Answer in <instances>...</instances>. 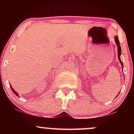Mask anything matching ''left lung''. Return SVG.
<instances>
[{
	"label": "left lung",
	"instance_id": "1",
	"mask_svg": "<svg viewBox=\"0 0 134 134\" xmlns=\"http://www.w3.org/2000/svg\"><path fill=\"white\" fill-rule=\"evenodd\" d=\"M115 43H116V45H117V48H118V60H119L121 64V66L123 67L124 64H123V62H121V59H120V55H121V47L120 46V43L119 41H118V38L117 36H115Z\"/></svg>",
	"mask_w": 134,
	"mask_h": 134
}]
</instances>
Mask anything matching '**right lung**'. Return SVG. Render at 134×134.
I'll list each match as a JSON object with an SVG mask.
<instances>
[{"mask_svg": "<svg viewBox=\"0 0 134 134\" xmlns=\"http://www.w3.org/2000/svg\"><path fill=\"white\" fill-rule=\"evenodd\" d=\"M10 86V88H11V90H12V91H13L14 92V94H16V96H18V93H17V92H16V91H15L13 90V87H12V86Z\"/></svg>", "mask_w": 134, "mask_h": 134, "instance_id": "obj_1", "label": "right lung"}]
</instances>
